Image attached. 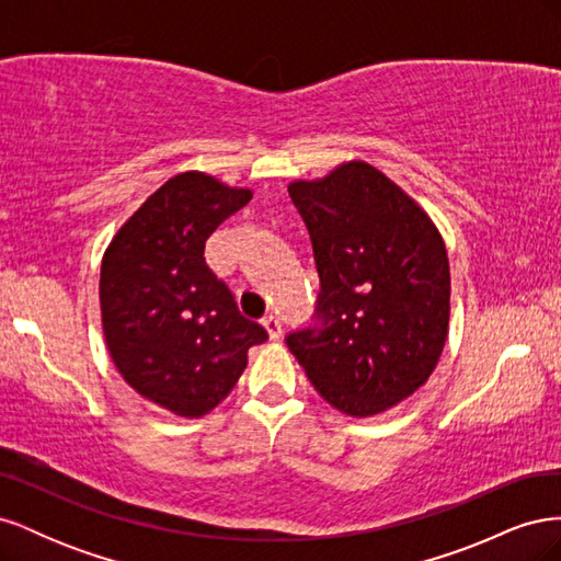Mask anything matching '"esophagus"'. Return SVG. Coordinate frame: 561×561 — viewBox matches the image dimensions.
Listing matches in <instances>:
<instances>
[{
	"instance_id": "obj_1",
	"label": "esophagus",
	"mask_w": 561,
	"mask_h": 561,
	"mask_svg": "<svg viewBox=\"0 0 561 561\" xmlns=\"http://www.w3.org/2000/svg\"><path fill=\"white\" fill-rule=\"evenodd\" d=\"M262 325H264V330H266L271 342H276V339H280V320H278V316H274V313L264 316Z\"/></svg>"
}]
</instances>
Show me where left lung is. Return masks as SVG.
<instances>
[{"instance_id":"left-lung-1","label":"left lung","mask_w":561,"mask_h":561,"mask_svg":"<svg viewBox=\"0 0 561 561\" xmlns=\"http://www.w3.org/2000/svg\"><path fill=\"white\" fill-rule=\"evenodd\" d=\"M287 192L311 233L320 328L287 346L334 410L365 419L428 381L447 344L451 274L431 215L367 161L295 180Z\"/></svg>"}]
</instances>
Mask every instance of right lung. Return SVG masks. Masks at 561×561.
<instances>
[{"label": "right lung", "mask_w": 561, "mask_h": 561, "mask_svg": "<svg viewBox=\"0 0 561 561\" xmlns=\"http://www.w3.org/2000/svg\"><path fill=\"white\" fill-rule=\"evenodd\" d=\"M252 198L201 171L161 184L110 241L100 316L118 375L145 400L184 419L222 402L266 330L248 320L203 260L208 236Z\"/></svg>", "instance_id": "right-lung-1"}]
</instances>
